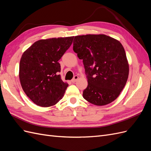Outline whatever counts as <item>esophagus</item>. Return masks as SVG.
Listing matches in <instances>:
<instances>
[{
    "mask_svg": "<svg viewBox=\"0 0 151 151\" xmlns=\"http://www.w3.org/2000/svg\"><path fill=\"white\" fill-rule=\"evenodd\" d=\"M78 79H79V77L77 76H75L74 77V78H73L72 79V83H75V82H76L77 80H78Z\"/></svg>",
    "mask_w": 151,
    "mask_h": 151,
    "instance_id": "obj_1",
    "label": "esophagus"
}]
</instances>
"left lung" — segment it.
I'll return each mask as SVG.
<instances>
[{
  "label": "left lung",
  "instance_id": "1",
  "mask_svg": "<svg viewBox=\"0 0 151 151\" xmlns=\"http://www.w3.org/2000/svg\"><path fill=\"white\" fill-rule=\"evenodd\" d=\"M73 43L74 52L83 60L88 78L83 98L96 106L115 101L124 88L129 74L122 43L103 34L76 36Z\"/></svg>",
  "mask_w": 151,
  "mask_h": 151
}]
</instances>
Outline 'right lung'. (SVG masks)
<instances>
[{"mask_svg":"<svg viewBox=\"0 0 151 151\" xmlns=\"http://www.w3.org/2000/svg\"><path fill=\"white\" fill-rule=\"evenodd\" d=\"M74 36L40 40L22 55L19 77L24 92L38 106L49 107L63 97L68 84L59 74L58 62Z\"/></svg>","mask_w":151,"mask_h":151,"instance_id":"1","label":"right lung"}]
</instances>
